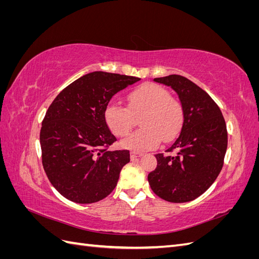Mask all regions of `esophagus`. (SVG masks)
<instances>
[{
    "mask_svg": "<svg viewBox=\"0 0 259 259\" xmlns=\"http://www.w3.org/2000/svg\"><path fill=\"white\" fill-rule=\"evenodd\" d=\"M143 155V152H137V151H132L131 152V159L134 160L137 158H140V156Z\"/></svg>",
    "mask_w": 259,
    "mask_h": 259,
    "instance_id": "34e87169",
    "label": "esophagus"
}]
</instances>
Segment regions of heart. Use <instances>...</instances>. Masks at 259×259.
Here are the masks:
<instances>
[{"instance_id": "1", "label": "heart", "mask_w": 259, "mask_h": 259, "mask_svg": "<svg viewBox=\"0 0 259 259\" xmlns=\"http://www.w3.org/2000/svg\"><path fill=\"white\" fill-rule=\"evenodd\" d=\"M127 108L110 103L104 112V119L115 136H125L134 125V117L143 114L139 124L143 128L123 139L121 147L144 151L173 140L184 124V110L178 100L154 83H144L132 90L126 96Z\"/></svg>"}]
</instances>
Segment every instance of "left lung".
<instances>
[{"label": "left lung", "instance_id": "1", "mask_svg": "<svg viewBox=\"0 0 259 259\" xmlns=\"http://www.w3.org/2000/svg\"><path fill=\"white\" fill-rule=\"evenodd\" d=\"M153 81L170 86L184 110L179 137L166 152L155 154L158 165L148 175L161 199L184 203L197 199L215 182L224 165L228 144L221 109L208 94L187 77L170 74Z\"/></svg>", "mask_w": 259, "mask_h": 259}]
</instances>
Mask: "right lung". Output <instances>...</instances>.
<instances>
[{
  "label": "right lung",
  "mask_w": 259,
  "mask_h": 259,
  "mask_svg": "<svg viewBox=\"0 0 259 259\" xmlns=\"http://www.w3.org/2000/svg\"><path fill=\"white\" fill-rule=\"evenodd\" d=\"M139 80L91 72L54 99L42 122L40 144L45 173L62 197L88 204L103 200L115 188L130 151L108 150L116 138L104 112L114 94Z\"/></svg>",
  "instance_id": "add662e5"
}]
</instances>
